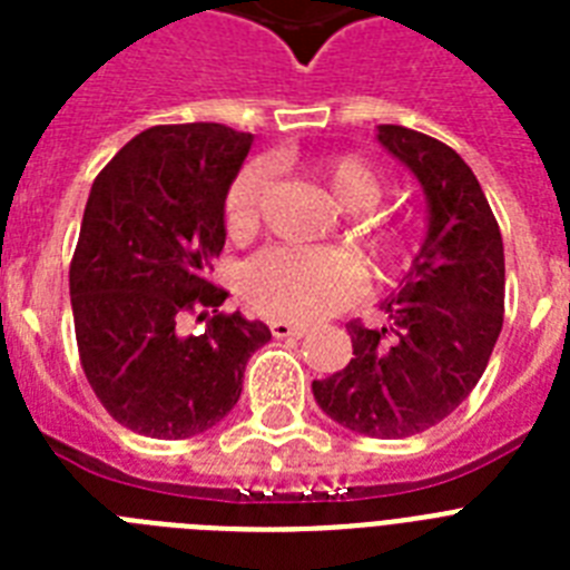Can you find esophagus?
<instances>
[{"mask_svg":"<svg viewBox=\"0 0 570 570\" xmlns=\"http://www.w3.org/2000/svg\"><path fill=\"white\" fill-rule=\"evenodd\" d=\"M304 331H307V325H298V322H286V320L272 322V334H275L277 340L304 337Z\"/></svg>","mask_w":570,"mask_h":570,"instance_id":"esophagus-1","label":"esophagus"}]
</instances>
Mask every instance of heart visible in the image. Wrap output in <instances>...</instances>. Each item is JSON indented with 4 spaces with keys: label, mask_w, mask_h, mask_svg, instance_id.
<instances>
[{
    "label": "heart",
    "mask_w": 570,
    "mask_h": 570,
    "mask_svg": "<svg viewBox=\"0 0 570 570\" xmlns=\"http://www.w3.org/2000/svg\"><path fill=\"white\" fill-rule=\"evenodd\" d=\"M307 171L337 197L348 213L370 209L381 197L379 174L357 156L313 159ZM268 174L259 163L245 165L224 195V230L236 242L250 239L263 222ZM357 236L373 257H390L402 248L405 230L390 222H364ZM361 286V268L346 250L275 245L259 250L242 272V293L254 311L286 322H313L352 302Z\"/></svg>",
    "instance_id": "1"
}]
</instances>
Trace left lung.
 Segmentation results:
<instances>
[{
    "label": "left lung",
    "instance_id": "1",
    "mask_svg": "<svg viewBox=\"0 0 570 570\" xmlns=\"http://www.w3.org/2000/svg\"><path fill=\"white\" fill-rule=\"evenodd\" d=\"M379 141L411 168L429 200V233L381 311L390 328L348 322L352 361L313 381L331 420L370 438H411L470 396L503 328V236L476 174L452 147L381 124Z\"/></svg>",
    "mask_w": 570,
    "mask_h": 570
}]
</instances>
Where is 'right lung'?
Masks as SVG:
<instances>
[{"label":"right lung","instance_id":"obj_1","mask_svg":"<svg viewBox=\"0 0 570 570\" xmlns=\"http://www.w3.org/2000/svg\"><path fill=\"white\" fill-rule=\"evenodd\" d=\"M224 124H165L120 147L91 186L70 259L85 379L120 425L183 441L239 402L263 322L218 311L224 195L250 150ZM205 328L188 331V320Z\"/></svg>","mask_w":570,"mask_h":570}]
</instances>
